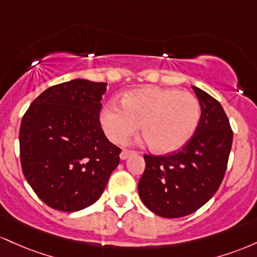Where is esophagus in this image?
Returning a JSON list of instances; mask_svg holds the SVG:
<instances>
[{"label": "esophagus", "instance_id": "1", "mask_svg": "<svg viewBox=\"0 0 257 257\" xmlns=\"http://www.w3.org/2000/svg\"><path fill=\"white\" fill-rule=\"evenodd\" d=\"M132 154H135V152L126 151V149H123V151L120 153V159L121 160H126L130 157V155H132Z\"/></svg>", "mask_w": 257, "mask_h": 257}]
</instances>
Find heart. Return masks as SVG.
<instances>
[{
	"label": "heart",
	"mask_w": 257,
	"mask_h": 257,
	"mask_svg": "<svg viewBox=\"0 0 257 257\" xmlns=\"http://www.w3.org/2000/svg\"><path fill=\"white\" fill-rule=\"evenodd\" d=\"M121 105L109 103L100 110V126L106 137L114 143H125L141 125L151 148L160 154H170L186 146L201 114L197 97L176 88L130 90L121 98Z\"/></svg>",
	"instance_id": "1"
}]
</instances>
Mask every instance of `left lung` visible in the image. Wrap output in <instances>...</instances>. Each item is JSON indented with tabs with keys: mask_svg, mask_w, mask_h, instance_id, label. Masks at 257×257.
<instances>
[{
	"mask_svg": "<svg viewBox=\"0 0 257 257\" xmlns=\"http://www.w3.org/2000/svg\"><path fill=\"white\" fill-rule=\"evenodd\" d=\"M193 90L201 109L193 137L171 155H144L138 194L161 217H183L200 209L217 192L228 163L233 142L228 117L215 98L195 86Z\"/></svg>",
	"mask_w": 257,
	"mask_h": 257,
	"instance_id": "obj_1",
	"label": "left lung"
}]
</instances>
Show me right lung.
<instances>
[{"mask_svg": "<svg viewBox=\"0 0 257 257\" xmlns=\"http://www.w3.org/2000/svg\"><path fill=\"white\" fill-rule=\"evenodd\" d=\"M105 91L106 82L70 80L43 91L23 116V172L52 209L74 212L96 203L119 165L121 149L99 122Z\"/></svg>", "mask_w": 257, "mask_h": 257, "instance_id": "obj_1", "label": "right lung"}]
</instances>
